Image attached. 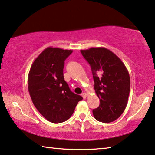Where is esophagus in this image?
<instances>
[{"instance_id": "esophagus-1", "label": "esophagus", "mask_w": 155, "mask_h": 155, "mask_svg": "<svg viewBox=\"0 0 155 155\" xmlns=\"http://www.w3.org/2000/svg\"><path fill=\"white\" fill-rule=\"evenodd\" d=\"M87 94L85 93V92H84V93L82 94V97H83V98H84V99L86 98L87 97Z\"/></svg>"}]
</instances>
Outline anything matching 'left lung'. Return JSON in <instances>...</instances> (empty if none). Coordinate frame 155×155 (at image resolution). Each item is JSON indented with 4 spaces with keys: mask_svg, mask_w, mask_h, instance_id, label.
Listing matches in <instances>:
<instances>
[{
    "mask_svg": "<svg viewBox=\"0 0 155 155\" xmlns=\"http://www.w3.org/2000/svg\"><path fill=\"white\" fill-rule=\"evenodd\" d=\"M91 67L94 90L100 106L92 110L97 120L108 123L122 114L130 91L129 71L122 61L111 51L104 47L81 50Z\"/></svg>",
    "mask_w": 155,
    "mask_h": 155,
    "instance_id": "left-lung-1",
    "label": "left lung"
}]
</instances>
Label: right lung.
Segmentation results:
<instances>
[{
  "label": "right lung",
  "instance_id": "1",
  "mask_svg": "<svg viewBox=\"0 0 155 155\" xmlns=\"http://www.w3.org/2000/svg\"><path fill=\"white\" fill-rule=\"evenodd\" d=\"M72 50L47 47L35 60L28 78L31 100L40 114L53 123L70 118L81 96L70 91L64 81V61Z\"/></svg>",
  "mask_w": 155,
  "mask_h": 155
}]
</instances>
